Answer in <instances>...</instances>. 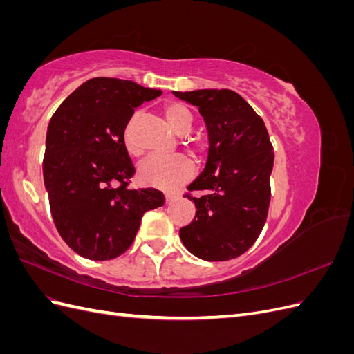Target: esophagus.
I'll return each mask as SVG.
<instances>
[{
  "label": "esophagus",
  "instance_id": "obj_1",
  "mask_svg": "<svg viewBox=\"0 0 354 354\" xmlns=\"http://www.w3.org/2000/svg\"><path fill=\"white\" fill-rule=\"evenodd\" d=\"M173 199H174L173 195H165V203H169Z\"/></svg>",
  "mask_w": 354,
  "mask_h": 354
}]
</instances>
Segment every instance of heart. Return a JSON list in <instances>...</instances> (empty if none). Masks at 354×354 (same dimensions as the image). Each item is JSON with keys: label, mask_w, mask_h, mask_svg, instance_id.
<instances>
[{"label": "heart", "mask_w": 354, "mask_h": 354, "mask_svg": "<svg viewBox=\"0 0 354 354\" xmlns=\"http://www.w3.org/2000/svg\"><path fill=\"white\" fill-rule=\"evenodd\" d=\"M164 115L169 127L178 134H187L194 125V115L185 103L169 102L164 106ZM187 146L190 151L201 155L205 151V143L198 137L187 138ZM124 143L127 151L131 155L140 153L133 138V124L130 122L124 130ZM194 176V164L183 156H164V155H151L138 165L137 178L143 186L155 187L160 190H174L178 186L185 185L190 177Z\"/></svg>", "instance_id": "obj_1"}]
</instances>
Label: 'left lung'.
Returning a JSON list of instances; mask_svg holds the SVG:
<instances>
[{
  "label": "left lung",
  "mask_w": 354,
  "mask_h": 354,
  "mask_svg": "<svg viewBox=\"0 0 354 354\" xmlns=\"http://www.w3.org/2000/svg\"><path fill=\"white\" fill-rule=\"evenodd\" d=\"M198 106L208 130V159L187 190L201 196L195 218L180 229L189 252L227 261L248 251L261 233L270 203L273 146L264 121L232 90L173 91Z\"/></svg>",
  "instance_id": "left-lung-1"
}]
</instances>
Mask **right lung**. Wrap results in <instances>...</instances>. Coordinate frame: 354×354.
<instances>
[{
    "mask_svg": "<svg viewBox=\"0 0 354 354\" xmlns=\"http://www.w3.org/2000/svg\"><path fill=\"white\" fill-rule=\"evenodd\" d=\"M160 93L127 80L93 78L51 116L42 160L51 216L62 239L85 259L124 254L143 214L164 205L162 192L127 187L136 169L124 143L134 109Z\"/></svg>",
    "mask_w": 354,
    "mask_h": 354,
    "instance_id": "1",
    "label": "right lung"
}]
</instances>
